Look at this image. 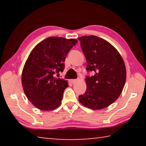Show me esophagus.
Instances as JSON below:
<instances>
[{"mask_svg":"<svg viewBox=\"0 0 146 146\" xmlns=\"http://www.w3.org/2000/svg\"><path fill=\"white\" fill-rule=\"evenodd\" d=\"M76 82H77V80H76V79H71V80H70V82L71 84H75Z\"/></svg>","mask_w":146,"mask_h":146,"instance_id":"esophagus-1","label":"esophagus"}]
</instances>
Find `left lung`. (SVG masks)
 Returning <instances> with one entry per match:
<instances>
[{
	"label": "left lung",
	"instance_id": "obj_1",
	"mask_svg": "<svg viewBox=\"0 0 146 146\" xmlns=\"http://www.w3.org/2000/svg\"><path fill=\"white\" fill-rule=\"evenodd\" d=\"M87 61L86 70L95 75L85 78L87 89L78 97L83 106L102 110L117 100L124 87L126 70L117 49L104 39L95 35L79 37Z\"/></svg>",
	"mask_w": 146,
	"mask_h": 146
}]
</instances>
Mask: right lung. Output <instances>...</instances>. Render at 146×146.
I'll use <instances>...</instances> for the list:
<instances>
[{
  "label": "right lung",
  "instance_id": "obj_1",
  "mask_svg": "<svg viewBox=\"0 0 146 146\" xmlns=\"http://www.w3.org/2000/svg\"><path fill=\"white\" fill-rule=\"evenodd\" d=\"M77 42L74 38L50 36L32 49L21 80L24 93L36 108L51 111L60 106L64 91L69 86L67 80L55 77V74L64 71L66 56Z\"/></svg>",
  "mask_w": 146,
  "mask_h": 146
}]
</instances>
